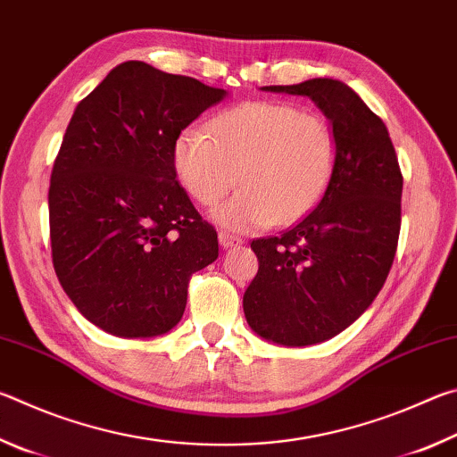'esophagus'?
Wrapping results in <instances>:
<instances>
[{
    "instance_id": "obj_1",
    "label": "esophagus",
    "mask_w": 457,
    "mask_h": 457,
    "mask_svg": "<svg viewBox=\"0 0 457 457\" xmlns=\"http://www.w3.org/2000/svg\"><path fill=\"white\" fill-rule=\"evenodd\" d=\"M220 244L221 247H234V245L244 244V239L234 234H228V231H220Z\"/></svg>"
}]
</instances>
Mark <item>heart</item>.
<instances>
[{"label":"heart","instance_id":"b5f03b06","mask_svg":"<svg viewBox=\"0 0 457 457\" xmlns=\"http://www.w3.org/2000/svg\"><path fill=\"white\" fill-rule=\"evenodd\" d=\"M177 177L201 205L242 185L215 220L229 229L290 223L312 210L337 165V137L319 114L256 100L220 112L210 130L185 127L173 146Z\"/></svg>","mask_w":457,"mask_h":457}]
</instances>
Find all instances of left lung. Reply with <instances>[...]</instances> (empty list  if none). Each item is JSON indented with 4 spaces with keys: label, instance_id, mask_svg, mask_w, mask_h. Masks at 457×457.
<instances>
[{
    "label": "left lung",
    "instance_id": "left-lung-1",
    "mask_svg": "<svg viewBox=\"0 0 457 457\" xmlns=\"http://www.w3.org/2000/svg\"><path fill=\"white\" fill-rule=\"evenodd\" d=\"M262 90L312 98L337 137L335 173L314 210L282 236L252 242L260 268L244 294L256 335L308 346L351 327L383 288L397 252L403 175L385 122L345 82Z\"/></svg>",
    "mask_w": 457,
    "mask_h": 457
}]
</instances>
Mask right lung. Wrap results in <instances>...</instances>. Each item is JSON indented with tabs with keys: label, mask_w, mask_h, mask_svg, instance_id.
I'll return each instance as SVG.
<instances>
[{
	"label": "right lung",
	"mask_w": 457,
	"mask_h": 457,
	"mask_svg": "<svg viewBox=\"0 0 457 457\" xmlns=\"http://www.w3.org/2000/svg\"><path fill=\"white\" fill-rule=\"evenodd\" d=\"M228 92L122 62L80 100L54 161L52 262L84 319L125 338L171 330L218 234L177 183L173 146Z\"/></svg>",
	"instance_id": "obj_1"
}]
</instances>
